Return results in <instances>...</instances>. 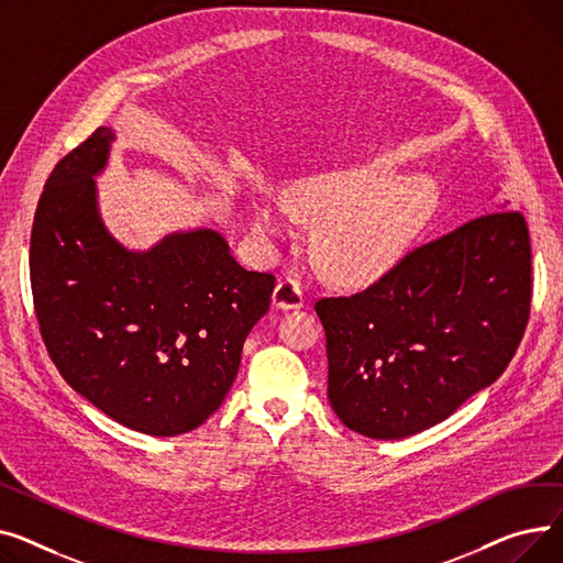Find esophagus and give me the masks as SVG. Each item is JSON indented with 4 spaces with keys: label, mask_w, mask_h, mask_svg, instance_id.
Wrapping results in <instances>:
<instances>
[{
    "label": "esophagus",
    "mask_w": 563,
    "mask_h": 563,
    "mask_svg": "<svg viewBox=\"0 0 563 563\" xmlns=\"http://www.w3.org/2000/svg\"><path fill=\"white\" fill-rule=\"evenodd\" d=\"M273 307L275 309H300L305 307V290L300 286V282L286 277L279 279L275 290H273Z\"/></svg>",
    "instance_id": "1"
}]
</instances>
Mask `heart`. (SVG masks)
<instances>
[{"mask_svg":"<svg viewBox=\"0 0 563 563\" xmlns=\"http://www.w3.org/2000/svg\"><path fill=\"white\" fill-rule=\"evenodd\" d=\"M300 213H329L316 231L327 268L345 279H373L398 261L434 209L427 179H398L384 165H358L305 179L290 192ZM254 222L266 234L286 227L282 209L258 205Z\"/></svg>","mask_w":563,"mask_h":563,"instance_id":"obj_1","label":"heart"}]
</instances>
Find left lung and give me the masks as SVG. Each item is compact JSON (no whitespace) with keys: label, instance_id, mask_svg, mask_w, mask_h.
Here are the masks:
<instances>
[{"label":"left lung","instance_id":"obj_1","mask_svg":"<svg viewBox=\"0 0 563 563\" xmlns=\"http://www.w3.org/2000/svg\"><path fill=\"white\" fill-rule=\"evenodd\" d=\"M484 213L424 243L350 297H322L327 398L352 432L405 439L498 379L530 320L522 213Z\"/></svg>","mask_w":563,"mask_h":563}]
</instances>
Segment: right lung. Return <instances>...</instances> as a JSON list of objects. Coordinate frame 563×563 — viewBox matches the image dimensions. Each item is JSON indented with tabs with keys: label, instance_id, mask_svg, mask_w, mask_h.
Returning <instances> with one entry per match:
<instances>
[{
	"label": "right lung",
	"instance_id": "add662e5",
	"mask_svg": "<svg viewBox=\"0 0 563 563\" xmlns=\"http://www.w3.org/2000/svg\"><path fill=\"white\" fill-rule=\"evenodd\" d=\"M113 139L95 129L45 184L29 247L33 307L54 366L92 407L177 437L222 405L275 277L245 271L213 229L177 231L147 252L118 243L92 179Z\"/></svg>",
	"mask_w": 563,
	"mask_h": 563
}]
</instances>
